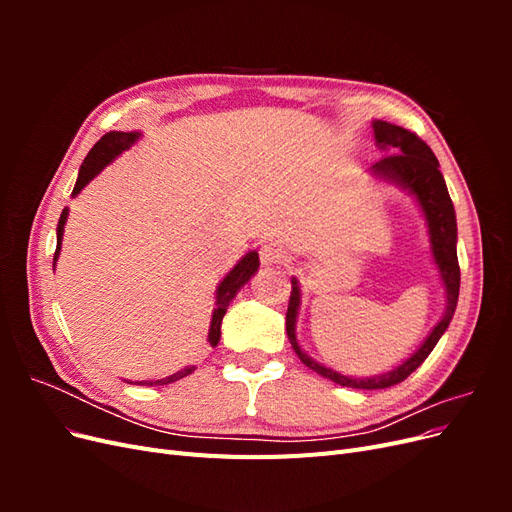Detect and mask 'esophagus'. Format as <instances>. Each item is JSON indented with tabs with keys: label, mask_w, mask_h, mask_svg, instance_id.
<instances>
[{
	"label": "esophagus",
	"mask_w": 512,
	"mask_h": 512,
	"mask_svg": "<svg viewBox=\"0 0 512 512\" xmlns=\"http://www.w3.org/2000/svg\"><path fill=\"white\" fill-rule=\"evenodd\" d=\"M284 258H286V250H284V245L280 241L267 239L265 243L260 245V262H262V265H267V267L280 265V262H284Z\"/></svg>",
	"instance_id": "esophagus-1"
}]
</instances>
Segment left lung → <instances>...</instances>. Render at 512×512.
Segmentation results:
<instances>
[{
  "instance_id": "obj_1",
  "label": "left lung",
  "mask_w": 512,
  "mask_h": 512,
  "mask_svg": "<svg viewBox=\"0 0 512 512\" xmlns=\"http://www.w3.org/2000/svg\"><path fill=\"white\" fill-rule=\"evenodd\" d=\"M374 128L376 143L382 149H389V156H384L380 162L371 166V173L380 179H386L391 183H397L399 188L408 190L416 196L418 205H421L427 228H429V241H431V252L433 260H436V267L440 271L442 284L446 290V309L442 320L433 327V331L427 335L425 342L421 344L408 361L401 363L399 367L386 371L380 376L371 378H352L344 376L339 371H333L316 363L312 356H307L299 342L297 335H294V322H297L299 305H301V288L299 282L292 277V292L288 301V312H286V333L292 344V350L297 352L303 365L314 369L316 374L329 378L342 386H350V389H389L393 384L404 382L412 371L421 365L429 352L436 348L438 339L448 329V324L453 320L457 299H459V260H457V220H455V207L453 200L448 196L444 177L440 173L438 158L433 156V151L427 147L425 141H421L414 132L404 130L399 126H393L389 121H374L371 123Z\"/></svg>"
}]
</instances>
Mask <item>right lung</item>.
Instances as JSON below:
<instances>
[{
	"label": "right lung",
	"instance_id": "obj_1",
	"mask_svg": "<svg viewBox=\"0 0 512 512\" xmlns=\"http://www.w3.org/2000/svg\"><path fill=\"white\" fill-rule=\"evenodd\" d=\"M138 136H141V132H106V134L100 138V141H98L94 147H91V151L87 153V158L83 160V166H81V170H79V179H76L72 196L79 194V192L85 188V185H87L91 179H94L106 164H111V162L119 156V153L130 149V147L138 141ZM66 220H68V209L61 211V218H59V224H57V250H55V256H53V262H57V258H59L61 237H64ZM258 265H260V260H258V254H256V252L245 254V256L237 262L235 269H232V271L224 277L222 284L218 286V290H215V309H213L211 327H209V344H211L213 348L218 346V342H220V335H222V331H220L222 318H224V314H226V309H228L230 301L235 299V294H237L247 282L252 280V275L258 271ZM194 369H196V367L190 365V367H183L181 371H177V374L166 376V378H162V380H143V382H134V384H141V386H162V384H170V382H175V380H181V378H185V376H190ZM130 384H132V382H130Z\"/></svg>",
	"mask_w": 512,
	"mask_h": 512
}]
</instances>
